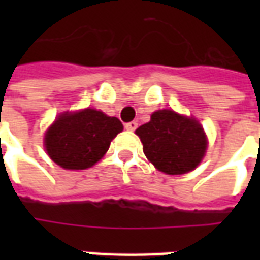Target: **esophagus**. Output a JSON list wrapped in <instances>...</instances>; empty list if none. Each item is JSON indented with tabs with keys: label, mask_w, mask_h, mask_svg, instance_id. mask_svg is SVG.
I'll list each match as a JSON object with an SVG mask.
<instances>
[{
	"label": "esophagus",
	"mask_w": 260,
	"mask_h": 260,
	"mask_svg": "<svg viewBox=\"0 0 260 260\" xmlns=\"http://www.w3.org/2000/svg\"><path fill=\"white\" fill-rule=\"evenodd\" d=\"M125 128L128 131H135L138 128V122L136 121H131L128 124H125Z\"/></svg>",
	"instance_id": "esophagus-1"
}]
</instances>
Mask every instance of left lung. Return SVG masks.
<instances>
[{"label":"left lung","instance_id":"8db88e82","mask_svg":"<svg viewBox=\"0 0 260 260\" xmlns=\"http://www.w3.org/2000/svg\"><path fill=\"white\" fill-rule=\"evenodd\" d=\"M143 152L154 167L166 174L180 175L195 169L206 152L201 124L173 110H158L147 124L136 129Z\"/></svg>","mask_w":260,"mask_h":260}]
</instances>
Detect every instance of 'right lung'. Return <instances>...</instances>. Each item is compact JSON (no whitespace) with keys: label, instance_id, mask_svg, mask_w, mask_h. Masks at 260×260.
I'll return each instance as SVG.
<instances>
[{"label":"right lung","instance_id":"obj_1","mask_svg":"<svg viewBox=\"0 0 260 260\" xmlns=\"http://www.w3.org/2000/svg\"><path fill=\"white\" fill-rule=\"evenodd\" d=\"M122 128L118 118L86 108L59 115L47 131L44 145L51 160L62 169L85 170L106 154Z\"/></svg>","mask_w":260,"mask_h":260}]
</instances>
